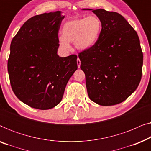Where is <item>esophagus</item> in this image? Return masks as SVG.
<instances>
[{
	"mask_svg": "<svg viewBox=\"0 0 151 151\" xmlns=\"http://www.w3.org/2000/svg\"><path fill=\"white\" fill-rule=\"evenodd\" d=\"M77 64H78V68L80 67V60L79 59V58H78V60H77Z\"/></svg>",
	"mask_w": 151,
	"mask_h": 151,
	"instance_id": "1",
	"label": "esophagus"
}]
</instances>
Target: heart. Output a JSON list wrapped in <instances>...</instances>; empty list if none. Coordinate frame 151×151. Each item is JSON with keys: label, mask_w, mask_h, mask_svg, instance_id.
Masks as SVG:
<instances>
[{"label": "heart", "mask_w": 151, "mask_h": 151, "mask_svg": "<svg viewBox=\"0 0 151 151\" xmlns=\"http://www.w3.org/2000/svg\"><path fill=\"white\" fill-rule=\"evenodd\" d=\"M101 30L102 23L96 16L69 20L61 29L62 36L58 38L59 46L63 50L68 51L70 49L69 42H73L78 50L88 51L98 42Z\"/></svg>", "instance_id": "obj_1"}]
</instances>
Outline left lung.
I'll use <instances>...</instances> for the list:
<instances>
[{
    "instance_id": "left-lung-1",
    "label": "left lung",
    "mask_w": 151,
    "mask_h": 151,
    "mask_svg": "<svg viewBox=\"0 0 151 151\" xmlns=\"http://www.w3.org/2000/svg\"><path fill=\"white\" fill-rule=\"evenodd\" d=\"M91 10L102 23L96 45L80 53L88 97L101 106L124 102L141 80L143 53L139 39L127 20L115 12Z\"/></svg>"
}]
</instances>
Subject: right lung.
I'll use <instances>...</instances> for the list:
<instances>
[{
	"label": "right lung",
	"mask_w": 151,
	"mask_h": 151,
	"mask_svg": "<svg viewBox=\"0 0 151 151\" xmlns=\"http://www.w3.org/2000/svg\"><path fill=\"white\" fill-rule=\"evenodd\" d=\"M64 18L60 11L33 16L12 40L7 63L10 84L16 96L32 108L57 106L78 69L77 55H58V34Z\"/></svg>",
	"instance_id": "right-lung-1"
}]
</instances>
